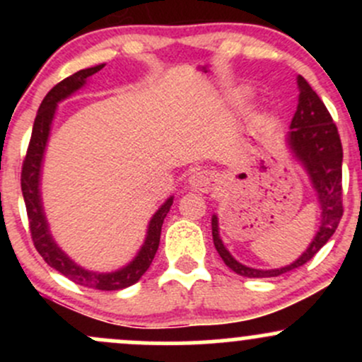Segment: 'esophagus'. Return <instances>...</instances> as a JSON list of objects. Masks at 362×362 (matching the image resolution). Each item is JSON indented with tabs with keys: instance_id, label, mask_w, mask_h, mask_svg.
I'll use <instances>...</instances> for the list:
<instances>
[{
	"instance_id": "esophagus-1",
	"label": "esophagus",
	"mask_w": 362,
	"mask_h": 362,
	"mask_svg": "<svg viewBox=\"0 0 362 362\" xmlns=\"http://www.w3.org/2000/svg\"><path fill=\"white\" fill-rule=\"evenodd\" d=\"M189 184L195 192H209L216 185V175L209 170H197L190 175Z\"/></svg>"
}]
</instances>
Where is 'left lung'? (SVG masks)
<instances>
[{
  "label": "left lung",
  "mask_w": 362,
  "mask_h": 362,
  "mask_svg": "<svg viewBox=\"0 0 362 362\" xmlns=\"http://www.w3.org/2000/svg\"><path fill=\"white\" fill-rule=\"evenodd\" d=\"M298 109L291 120V131L288 132V144L296 156V160L305 167L310 175L315 192H317L320 207H322V221L320 230L315 235L313 242L306 248L305 253L293 262L291 265L271 271H260L240 264L226 250L221 238H219L218 216H213L211 226H213V242L219 257L231 271L243 277H277L281 274L301 267L303 264L313 259L320 248L325 245L332 235L337 230L340 218L344 214L342 206V143L337 126L332 120L330 112L327 110L325 103L320 100L308 81L303 76H298Z\"/></svg>",
  "instance_id": "8db88e82"
}]
</instances>
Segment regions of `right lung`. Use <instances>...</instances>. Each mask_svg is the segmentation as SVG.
<instances>
[{
	"instance_id": "add662e5",
	"label": "right lung",
	"mask_w": 362,
	"mask_h": 362,
	"mask_svg": "<svg viewBox=\"0 0 362 362\" xmlns=\"http://www.w3.org/2000/svg\"><path fill=\"white\" fill-rule=\"evenodd\" d=\"M103 66L105 64H98L93 66V68L81 69V71L74 73L71 76L66 78V80L57 83V85L45 95V98L39 107V112H37L35 115V122L34 129H32V138L30 143H28L27 156H25L23 160L22 194L25 207H27L32 240H34L37 252L42 255V259L47 262L52 269H56L57 272H61L62 276H66L68 279L76 282V284L100 291H119L129 288V286H132L134 282H138L141 279V276H143V274L149 269V265H151V262L156 255L158 245H160L161 224H163V219L167 218L170 207H172L173 197L167 199V202H165L151 218L148 226L146 240H144L143 247H141L138 255L134 257V260L129 262L126 267L119 269V271L115 272H91L74 264V262L69 259L52 240L51 231H49L47 226V219H45L42 209V199H40L39 189L40 167H42L44 151L45 146H47L49 132H51V124L54 114H56L57 103L64 100V98H68L69 95H73L76 90H80L91 74L100 71Z\"/></svg>"
}]
</instances>
